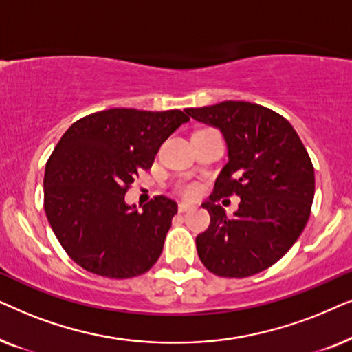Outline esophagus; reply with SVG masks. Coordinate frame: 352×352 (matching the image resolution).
I'll return each mask as SVG.
<instances>
[{
	"label": "esophagus",
	"mask_w": 352,
	"mask_h": 352,
	"mask_svg": "<svg viewBox=\"0 0 352 352\" xmlns=\"http://www.w3.org/2000/svg\"><path fill=\"white\" fill-rule=\"evenodd\" d=\"M192 208H194V206H192L190 204H184V201L177 205V210H179V213H186V211H189Z\"/></svg>",
	"instance_id": "1"
}]
</instances>
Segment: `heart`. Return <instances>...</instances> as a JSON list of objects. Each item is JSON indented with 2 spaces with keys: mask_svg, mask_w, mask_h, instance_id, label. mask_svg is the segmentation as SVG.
<instances>
[{
  "mask_svg": "<svg viewBox=\"0 0 352 352\" xmlns=\"http://www.w3.org/2000/svg\"><path fill=\"white\" fill-rule=\"evenodd\" d=\"M177 192H179L182 197H187V199H194V197L199 195L200 187L197 182H181V184L177 186Z\"/></svg>",
  "mask_w": 352,
  "mask_h": 352,
  "instance_id": "1",
  "label": "heart"
}]
</instances>
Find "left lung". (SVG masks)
I'll return each mask as SVG.
<instances>
[{
	"label": "left lung",
	"mask_w": 352,
	"mask_h": 352,
	"mask_svg": "<svg viewBox=\"0 0 352 352\" xmlns=\"http://www.w3.org/2000/svg\"><path fill=\"white\" fill-rule=\"evenodd\" d=\"M197 122L218 128L229 160L204 208L210 228L197 235V252L219 277H248L271 267L306 228L314 200V166L300 136L282 115L245 100L186 109ZM239 195L228 219L217 205Z\"/></svg>",
	"instance_id": "1"
}]
</instances>
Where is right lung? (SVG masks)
<instances>
[{
  "mask_svg": "<svg viewBox=\"0 0 352 352\" xmlns=\"http://www.w3.org/2000/svg\"><path fill=\"white\" fill-rule=\"evenodd\" d=\"M189 117L181 110L109 109L64 133L45 171V211L62 248L86 271L110 278L147 272L162 254L175 200L158 195L136 210L124 194L138 171Z\"/></svg>",
  "mask_w": 352,
  "mask_h": 352,
  "instance_id": "add662e5",
  "label": "right lung"
}]
</instances>
